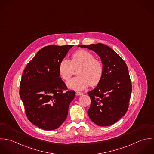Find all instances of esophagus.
I'll list each match as a JSON object with an SVG mask.
<instances>
[{
    "instance_id": "1",
    "label": "esophagus",
    "mask_w": 154,
    "mask_h": 154,
    "mask_svg": "<svg viewBox=\"0 0 154 154\" xmlns=\"http://www.w3.org/2000/svg\"><path fill=\"white\" fill-rule=\"evenodd\" d=\"M75 94H76L77 96H81V95H83V93L82 92H77L75 93Z\"/></svg>"
}]
</instances>
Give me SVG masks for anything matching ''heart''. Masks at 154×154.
I'll list each match as a JSON object with an SVG mask.
<instances>
[{"instance_id":"obj_1","label":"heart","mask_w":154,"mask_h":154,"mask_svg":"<svg viewBox=\"0 0 154 154\" xmlns=\"http://www.w3.org/2000/svg\"><path fill=\"white\" fill-rule=\"evenodd\" d=\"M77 71V77L66 82L67 87L74 91H83L89 85L94 86L100 82L103 74V66L102 62L95 59L92 53L85 50H79L71 55V61L62 59L59 66V71L62 79H69Z\"/></svg>"}]
</instances>
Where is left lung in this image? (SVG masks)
<instances>
[{
	"label": "left lung",
	"instance_id": "obj_1",
	"mask_svg": "<svg viewBox=\"0 0 154 154\" xmlns=\"http://www.w3.org/2000/svg\"><path fill=\"white\" fill-rule=\"evenodd\" d=\"M95 52L103 66L102 78L93 90L88 93L91 104L88 113L99 126H108L118 122L127 112L132 91L127 66L109 46L102 44L79 45Z\"/></svg>",
	"mask_w": 154,
	"mask_h": 154
}]
</instances>
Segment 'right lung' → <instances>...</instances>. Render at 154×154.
Returning <instances> with one entry per match:
<instances>
[{
    "label": "right lung",
    "mask_w": 154,
    "mask_h": 154,
    "mask_svg": "<svg viewBox=\"0 0 154 154\" xmlns=\"http://www.w3.org/2000/svg\"><path fill=\"white\" fill-rule=\"evenodd\" d=\"M74 45H49L41 49L26 65L20 96L29 121L45 130L58 128L66 120L75 92L60 77V63Z\"/></svg>",
    "instance_id": "1"
}]
</instances>
